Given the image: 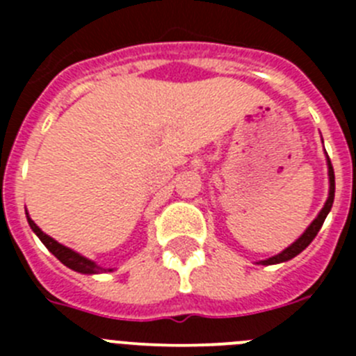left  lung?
Returning <instances> with one entry per match:
<instances>
[{"label": "left lung", "mask_w": 356, "mask_h": 356, "mask_svg": "<svg viewBox=\"0 0 356 356\" xmlns=\"http://www.w3.org/2000/svg\"><path fill=\"white\" fill-rule=\"evenodd\" d=\"M326 160H328V178H330V193H328V200H326L325 207H323V210L319 212V216L314 219L312 222H310V226H308L307 229H305V234L301 235L300 238L296 242H292L291 246L285 248L282 253L275 254V257H271V259L267 260H262V266H273V264H280V262H287V260L294 259L296 254H300L301 251L305 250V248L310 244V242L316 238L317 232L321 229V226H323V222H325L326 216L330 213V210H332V205H333V197H335V175H333V165L332 162H330V156L326 155Z\"/></svg>", "instance_id": "1"}]
</instances>
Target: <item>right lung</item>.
Masks as SVG:
<instances>
[{"instance_id": "right-lung-1", "label": "right lung", "mask_w": 356, "mask_h": 356, "mask_svg": "<svg viewBox=\"0 0 356 356\" xmlns=\"http://www.w3.org/2000/svg\"><path fill=\"white\" fill-rule=\"evenodd\" d=\"M26 219H28V225H30V228L33 229V234H35L37 237L42 241L44 246L48 248V250L51 251L53 254H55L56 259L60 260L64 266H67L69 269H72V271H76V273H81V275H97V273L112 271V269H105V267H99L97 264H94L92 260L81 257V254L76 253V251H72V250H69V248L62 246L60 242H56L55 238H51L49 235L44 234L42 229H40L39 226L35 225V222L31 221L28 213H26Z\"/></svg>"}]
</instances>
